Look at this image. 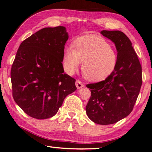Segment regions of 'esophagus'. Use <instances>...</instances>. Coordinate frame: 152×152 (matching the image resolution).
<instances>
[{"mask_svg":"<svg viewBox=\"0 0 152 152\" xmlns=\"http://www.w3.org/2000/svg\"><path fill=\"white\" fill-rule=\"evenodd\" d=\"M76 86L77 89H80V88L83 87H84V85L83 84V83L80 82V80H77L76 81Z\"/></svg>","mask_w":152,"mask_h":152,"instance_id":"1","label":"esophagus"}]
</instances>
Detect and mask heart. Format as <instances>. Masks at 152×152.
Instances as JSON below:
<instances>
[{
    "label": "heart",
    "instance_id": "1",
    "mask_svg": "<svg viewBox=\"0 0 152 152\" xmlns=\"http://www.w3.org/2000/svg\"><path fill=\"white\" fill-rule=\"evenodd\" d=\"M66 46L63 55L65 71L72 75L82 61V71L87 80L98 82L108 78L116 68L117 54L114 47L99 36L87 35Z\"/></svg>",
    "mask_w": 152,
    "mask_h": 152
}]
</instances>
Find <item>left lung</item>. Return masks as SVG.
Segmentation results:
<instances>
[{
  "instance_id": "left-lung-1",
  "label": "left lung",
  "mask_w": 152,
  "mask_h": 152,
  "mask_svg": "<svg viewBox=\"0 0 152 152\" xmlns=\"http://www.w3.org/2000/svg\"><path fill=\"white\" fill-rule=\"evenodd\" d=\"M117 52L115 71L101 82L89 84L86 113L94 123L109 125L125 118L134 108L142 85V68L129 38L120 31H102Z\"/></svg>"
}]
</instances>
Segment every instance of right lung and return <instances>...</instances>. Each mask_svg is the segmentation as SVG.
<instances>
[{
    "instance_id": "1",
    "label": "right lung",
    "mask_w": 152,
    "mask_h": 152,
    "mask_svg": "<svg viewBox=\"0 0 152 152\" xmlns=\"http://www.w3.org/2000/svg\"><path fill=\"white\" fill-rule=\"evenodd\" d=\"M69 35L65 26L46 27L22 42L11 67L15 103L37 119L54 116L76 80L64 74L63 55Z\"/></svg>"
}]
</instances>
